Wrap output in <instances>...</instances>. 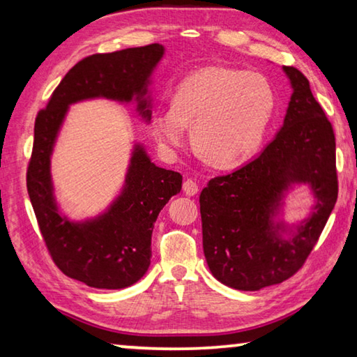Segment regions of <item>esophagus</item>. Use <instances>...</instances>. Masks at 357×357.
Masks as SVG:
<instances>
[{
	"instance_id": "34e87169",
	"label": "esophagus",
	"mask_w": 357,
	"mask_h": 357,
	"mask_svg": "<svg viewBox=\"0 0 357 357\" xmlns=\"http://www.w3.org/2000/svg\"><path fill=\"white\" fill-rule=\"evenodd\" d=\"M183 189H184L185 195L193 197V195H197V193H198V184L193 179H187V181H184Z\"/></svg>"
}]
</instances>
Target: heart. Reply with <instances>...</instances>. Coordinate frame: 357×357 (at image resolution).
<instances>
[{
  "label": "heart",
  "instance_id": "b5f03b06",
  "mask_svg": "<svg viewBox=\"0 0 357 357\" xmlns=\"http://www.w3.org/2000/svg\"><path fill=\"white\" fill-rule=\"evenodd\" d=\"M275 104L264 75L204 66L178 84L172 107L153 114V130L165 149H176L192 128L193 146L209 164L234 167L261 146Z\"/></svg>",
  "mask_w": 357,
  "mask_h": 357
}]
</instances>
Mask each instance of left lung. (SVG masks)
I'll use <instances>...</instances> for the list:
<instances>
[{
    "label": "left lung",
    "instance_id": "left-lung-1",
    "mask_svg": "<svg viewBox=\"0 0 357 357\" xmlns=\"http://www.w3.org/2000/svg\"><path fill=\"white\" fill-rule=\"evenodd\" d=\"M282 69L293 91L282 128L255 159L211 179L200 195L211 274L241 291H258L298 273L337 202L334 130L304 74ZM302 183L314 197L312 213L288 224L284 198Z\"/></svg>",
    "mask_w": 357,
    "mask_h": 357
}]
</instances>
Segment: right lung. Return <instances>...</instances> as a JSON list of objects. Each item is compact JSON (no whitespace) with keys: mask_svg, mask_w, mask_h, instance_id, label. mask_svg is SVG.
Returning a JSON list of instances; mask_svg holds the SVG:
<instances>
[{"mask_svg":"<svg viewBox=\"0 0 357 357\" xmlns=\"http://www.w3.org/2000/svg\"><path fill=\"white\" fill-rule=\"evenodd\" d=\"M164 55V45L151 44L84 58L66 74L36 118L26 174L29 200L53 261L66 275L88 287L128 288L146 274L157 215L181 192L183 176L157 167L143 143L135 140L118 195L98 215L74 220L61 213L56 200L53 151L69 107L78 102L135 104L138 116L149 124L153 74Z\"/></svg>","mask_w":357,"mask_h":357,"instance_id":"obj_1","label":"right lung"}]
</instances>
